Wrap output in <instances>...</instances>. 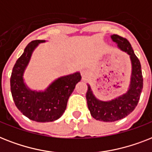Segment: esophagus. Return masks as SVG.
<instances>
[{
    "mask_svg": "<svg viewBox=\"0 0 152 152\" xmlns=\"http://www.w3.org/2000/svg\"><path fill=\"white\" fill-rule=\"evenodd\" d=\"M81 74H82V77H86V75H88V71L86 70H82V71H81Z\"/></svg>",
    "mask_w": 152,
    "mask_h": 152,
    "instance_id": "obj_1",
    "label": "esophagus"
}]
</instances>
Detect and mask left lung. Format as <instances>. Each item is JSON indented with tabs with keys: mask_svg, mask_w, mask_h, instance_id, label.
I'll list each match as a JSON object with an SVG mask.
<instances>
[{
	"mask_svg": "<svg viewBox=\"0 0 152 152\" xmlns=\"http://www.w3.org/2000/svg\"><path fill=\"white\" fill-rule=\"evenodd\" d=\"M114 42L122 51L129 56L132 65L130 84L128 91L123 95L109 101L99 100L94 96L90 86H88L86 100L91 115L102 122H115L126 117L133 111L138 104L143 89V76L141 65L135 55L129 41L119 35L110 36Z\"/></svg>",
	"mask_w": 152,
	"mask_h": 152,
	"instance_id": "8db88e82",
	"label": "left lung"
}]
</instances>
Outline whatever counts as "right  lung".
<instances>
[{"label":"right lung","mask_w":152,"mask_h":152,"mask_svg":"<svg viewBox=\"0 0 152 152\" xmlns=\"http://www.w3.org/2000/svg\"><path fill=\"white\" fill-rule=\"evenodd\" d=\"M45 42L36 40L28 44L17 59L10 78L11 92L16 107L28 118L37 122H53L61 117L69 97L82 78L80 72H76L59 77L45 91H33L28 88L24 83V71L34 50Z\"/></svg>","instance_id":"1"}]
</instances>
